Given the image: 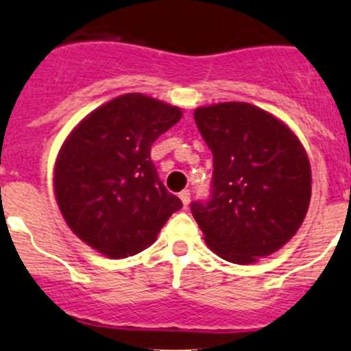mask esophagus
Wrapping results in <instances>:
<instances>
[{"label": "esophagus", "mask_w": 351, "mask_h": 351, "mask_svg": "<svg viewBox=\"0 0 351 351\" xmlns=\"http://www.w3.org/2000/svg\"><path fill=\"white\" fill-rule=\"evenodd\" d=\"M179 197H180V201H182V208H184V210H186V208L189 206V201H191V194H189V191H187V189L180 191V193H179Z\"/></svg>", "instance_id": "1"}]
</instances>
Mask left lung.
<instances>
[{"instance_id":"obj_1","label":"left lung","mask_w":351,"mask_h":351,"mask_svg":"<svg viewBox=\"0 0 351 351\" xmlns=\"http://www.w3.org/2000/svg\"><path fill=\"white\" fill-rule=\"evenodd\" d=\"M194 121L213 154L211 197L191 204L208 247L251 265L297 234L311 201V164L287 124L247 102L197 107Z\"/></svg>"}]
</instances>
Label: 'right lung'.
I'll use <instances>...</instances> for the list:
<instances>
[{
    "instance_id": "right-lung-1",
    "label": "right lung",
    "mask_w": 351,
    "mask_h": 351,
    "mask_svg": "<svg viewBox=\"0 0 351 351\" xmlns=\"http://www.w3.org/2000/svg\"><path fill=\"white\" fill-rule=\"evenodd\" d=\"M182 117L145 93L116 97L69 133L54 164L62 218L85 244L112 259L150 247L182 208L158 179L152 145Z\"/></svg>"
}]
</instances>
